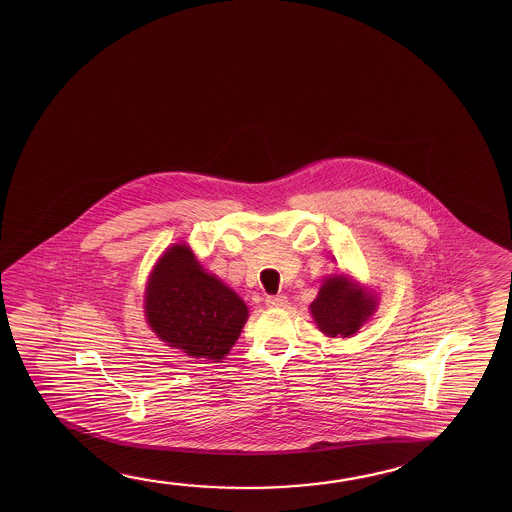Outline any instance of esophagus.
<instances>
[{
    "label": "esophagus",
    "instance_id": "obj_1",
    "mask_svg": "<svg viewBox=\"0 0 512 512\" xmlns=\"http://www.w3.org/2000/svg\"><path fill=\"white\" fill-rule=\"evenodd\" d=\"M287 296H284V294H277V296H268L266 298V305L268 307H271V309H284V307H287Z\"/></svg>",
    "mask_w": 512,
    "mask_h": 512
}]
</instances>
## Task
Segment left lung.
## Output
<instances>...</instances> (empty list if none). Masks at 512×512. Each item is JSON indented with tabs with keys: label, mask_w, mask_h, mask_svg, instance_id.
Here are the masks:
<instances>
[{
	"label": "left lung",
	"mask_w": 512,
	"mask_h": 512,
	"mask_svg": "<svg viewBox=\"0 0 512 512\" xmlns=\"http://www.w3.org/2000/svg\"><path fill=\"white\" fill-rule=\"evenodd\" d=\"M377 296L346 275L328 277L310 303L312 318L328 337H352L377 310Z\"/></svg>",
	"instance_id": "obj_1"
}]
</instances>
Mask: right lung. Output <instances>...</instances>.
<instances>
[{
    "label": "right lung",
    "mask_w": 512,
    "mask_h": 512,
    "mask_svg": "<svg viewBox=\"0 0 512 512\" xmlns=\"http://www.w3.org/2000/svg\"><path fill=\"white\" fill-rule=\"evenodd\" d=\"M151 330L189 357L219 362L241 336L248 307L187 244H173L153 266L144 293Z\"/></svg>",
    "instance_id": "1"
}]
</instances>
